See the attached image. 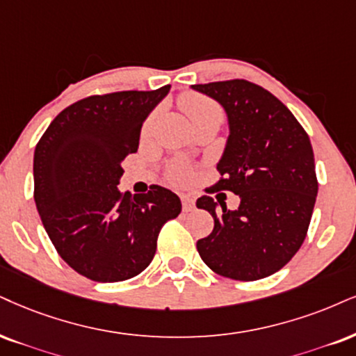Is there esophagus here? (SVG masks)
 Instances as JSON below:
<instances>
[{
    "instance_id": "obj_1",
    "label": "esophagus",
    "mask_w": 356,
    "mask_h": 356,
    "mask_svg": "<svg viewBox=\"0 0 356 356\" xmlns=\"http://www.w3.org/2000/svg\"><path fill=\"white\" fill-rule=\"evenodd\" d=\"M181 204H183V211H193L195 209V198L190 195H183L181 196Z\"/></svg>"
}]
</instances>
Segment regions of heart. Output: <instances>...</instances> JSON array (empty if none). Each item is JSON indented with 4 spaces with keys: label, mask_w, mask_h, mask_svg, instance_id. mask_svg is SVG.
I'll list each match as a JSON object with an SVG mask.
<instances>
[{
    "label": "heart",
    "mask_w": 356,
    "mask_h": 356,
    "mask_svg": "<svg viewBox=\"0 0 356 356\" xmlns=\"http://www.w3.org/2000/svg\"><path fill=\"white\" fill-rule=\"evenodd\" d=\"M179 104H181L183 111L186 112V115L191 118L193 125L200 124L204 118L213 117V115H222L221 107L214 102L213 99L206 97L203 94H195V92H190V94H185L181 99H179ZM153 122H155V115H150L145 120L142 127V137H148L152 131ZM191 178V170L188 168L186 165L183 163H175L170 166L168 170V179L175 185H185V183L190 181Z\"/></svg>",
    "instance_id": "1"
}]
</instances>
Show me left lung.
Masks as SVG:
<instances>
[{
  "instance_id": "left-lung-1",
  "label": "left lung",
  "mask_w": 356,
  "mask_h": 356,
  "mask_svg": "<svg viewBox=\"0 0 356 356\" xmlns=\"http://www.w3.org/2000/svg\"><path fill=\"white\" fill-rule=\"evenodd\" d=\"M229 118V138L218 165L219 179L206 191H231L236 211L209 196L196 206L214 219L196 243L204 264L234 280L264 279L287 264L309 231L318 181L310 138L293 113L264 87L244 81L196 84Z\"/></svg>"
}]
</instances>
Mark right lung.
Wrapping results in <instances>:
<instances>
[{"instance_id": "add662e5", "label": "right lung", "mask_w": 356, "mask_h": 356, "mask_svg": "<svg viewBox=\"0 0 356 356\" xmlns=\"http://www.w3.org/2000/svg\"><path fill=\"white\" fill-rule=\"evenodd\" d=\"M170 86L81 99L57 115L34 150V201L57 254L84 277L120 282L152 262L160 229L181 213L173 191H118L122 161Z\"/></svg>"}]
</instances>
